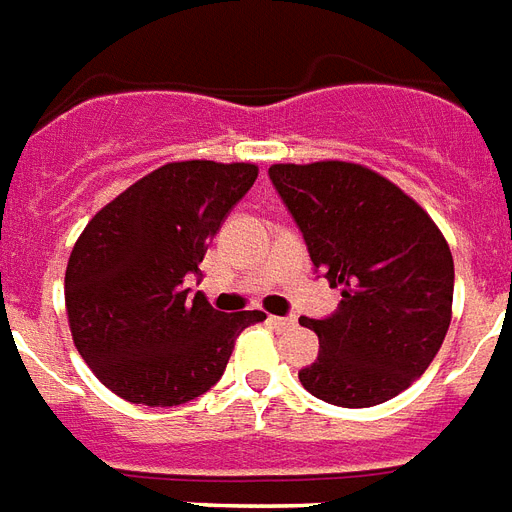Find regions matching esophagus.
I'll return each instance as SVG.
<instances>
[{
  "instance_id": "1",
  "label": "esophagus",
  "mask_w": 512,
  "mask_h": 512,
  "mask_svg": "<svg viewBox=\"0 0 512 512\" xmlns=\"http://www.w3.org/2000/svg\"><path fill=\"white\" fill-rule=\"evenodd\" d=\"M268 325L279 327V330H284V327H295V317H268Z\"/></svg>"
}]
</instances>
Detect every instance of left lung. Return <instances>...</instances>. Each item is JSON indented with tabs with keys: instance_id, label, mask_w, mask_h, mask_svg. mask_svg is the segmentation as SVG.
Listing matches in <instances>:
<instances>
[{
	"instance_id": "8db88e82",
	"label": "left lung",
	"mask_w": 512,
	"mask_h": 512,
	"mask_svg": "<svg viewBox=\"0 0 512 512\" xmlns=\"http://www.w3.org/2000/svg\"><path fill=\"white\" fill-rule=\"evenodd\" d=\"M268 177L311 263L341 287L335 314L300 317L319 335L300 384L341 408L392 400L429 368L451 325L448 241L411 195L360 163H273Z\"/></svg>"
}]
</instances>
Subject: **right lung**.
<instances>
[{"instance_id": "1", "label": "right lung", "mask_w": 512, "mask_h": 512, "mask_svg": "<svg viewBox=\"0 0 512 512\" xmlns=\"http://www.w3.org/2000/svg\"><path fill=\"white\" fill-rule=\"evenodd\" d=\"M255 179V163H166L85 225L66 265V314L80 357L117 397L195 400L220 381L241 330L265 319L187 298L185 284Z\"/></svg>"}]
</instances>
